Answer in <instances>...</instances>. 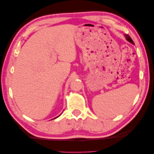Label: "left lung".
Instances as JSON below:
<instances>
[{"label": "left lung", "instance_id": "8db88e82", "mask_svg": "<svg viewBox=\"0 0 154 154\" xmlns=\"http://www.w3.org/2000/svg\"><path fill=\"white\" fill-rule=\"evenodd\" d=\"M125 37H126V39L127 40V41H128L129 42H131V44H133V45H134V41H132V39L131 38V37H130L128 34H127V35H125Z\"/></svg>", "mask_w": 154, "mask_h": 154}]
</instances>
